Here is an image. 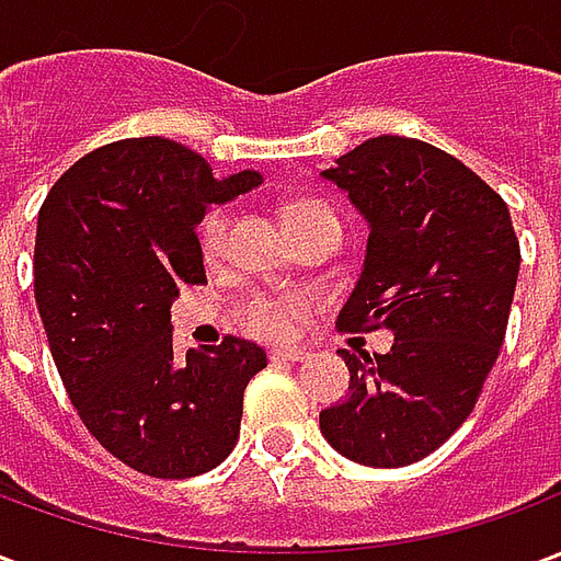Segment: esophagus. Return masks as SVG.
Here are the masks:
<instances>
[{"instance_id": "obj_1", "label": "esophagus", "mask_w": 561, "mask_h": 561, "mask_svg": "<svg viewBox=\"0 0 561 561\" xmlns=\"http://www.w3.org/2000/svg\"><path fill=\"white\" fill-rule=\"evenodd\" d=\"M270 360L273 364H304L306 352H300V348H273Z\"/></svg>"}]
</instances>
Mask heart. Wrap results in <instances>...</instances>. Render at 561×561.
Listing matches in <instances>:
<instances>
[{"instance_id": "b5f03b06", "label": "heart", "mask_w": 561, "mask_h": 561, "mask_svg": "<svg viewBox=\"0 0 561 561\" xmlns=\"http://www.w3.org/2000/svg\"><path fill=\"white\" fill-rule=\"evenodd\" d=\"M324 216H333L324 204L318 201H288L282 207V221L285 228L291 231L297 225L312 219H324ZM225 231H228V216L225 209H209L207 219L201 221V249L204 255L216 257L221 252V243H225ZM291 309L294 304H279V300H270V297H255L249 300L243 309V328L249 333H255L261 340H279L288 333V324H291Z\"/></svg>"}]
</instances>
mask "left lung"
Wrapping results in <instances>:
<instances>
[{
  "instance_id": "left-lung-1",
  "label": "left lung",
  "mask_w": 561,
  "mask_h": 561,
  "mask_svg": "<svg viewBox=\"0 0 561 561\" xmlns=\"http://www.w3.org/2000/svg\"><path fill=\"white\" fill-rule=\"evenodd\" d=\"M369 237L342 330L385 328L388 354L340 352L348 397L318 414L342 457L400 469L445 445L474 409L514 300L519 243L505 201L423 140L378 135L318 173Z\"/></svg>"
}]
</instances>
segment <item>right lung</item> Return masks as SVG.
Returning a JSON list of instances; mask_svg holds the SVG:
<instances>
[{
	"instance_id": "add662e5",
	"label": "right lung",
	"mask_w": 561,
	"mask_h": 561,
	"mask_svg": "<svg viewBox=\"0 0 561 561\" xmlns=\"http://www.w3.org/2000/svg\"><path fill=\"white\" fill-rule=\"evenodd\" d=\"M264 183L216 176L176 140L128 138L68 168L38 213L35 304L68 397L116 459L152 478L216 469L240 435L243 390L267 366L255 342L225 336L173 352L180 285L207 279L197 225Z\"/></svg>"
}]
</instances>
